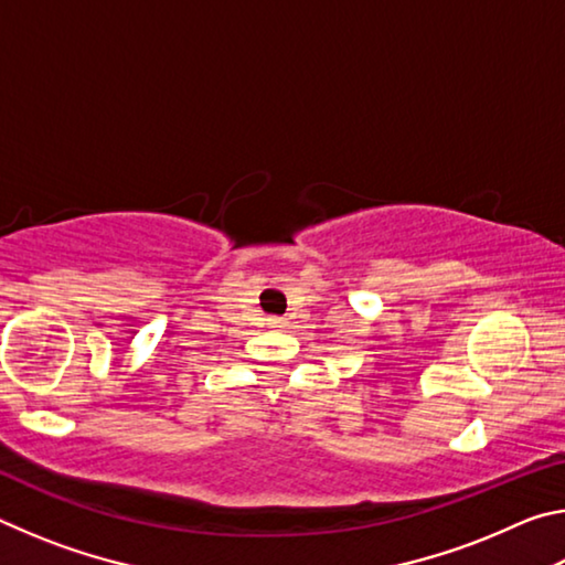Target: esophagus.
<instances>
[{"mask_svg":"<svg viewBox=\"0 0 565 565\" xmlns=\"http://www.w3.org/2000/svg\"><path fill=\"white\" fill-rule=\"evenodd\" d=\"M266 327H269V329H284L286 327V319L269 317V319H266Z\"/></svg>","mask_w":565,"mask_h":565,"instance_id":"esophagus-1","label":"esophagus"}]
</instances>
